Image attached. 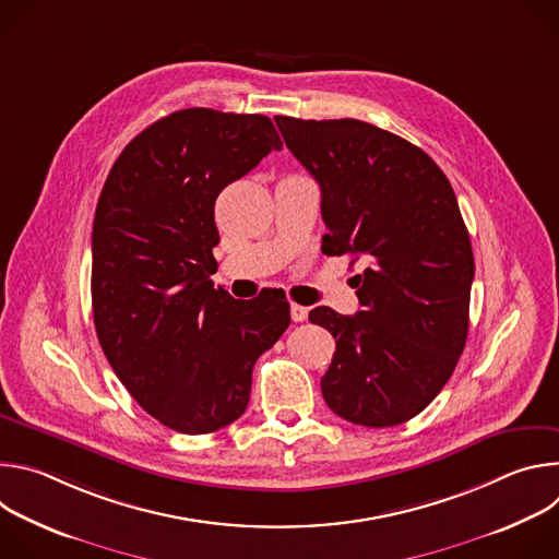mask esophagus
Returning <instances> with one entry per match:
<instances>
[{"label": "esophagus", "instance_id": "obj_1", "mask_svg": "<svg viewBox=\"0 0 559 559\" xmlns=\"http://www.w3.org/2000/svg\"><path fill=\"white\" fill-rule=\"evenodd\" d=\"M289 311H292V321H294V323H302L305 318H307V307H302V305H296V302H292Z\"/></svg>", "mask_w": 559, "mask_h": 559}]
</instances>
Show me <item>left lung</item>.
I'll list each match as a JSON object with an SVG mask.
<instances>
[{
  "mask_svg": "<svg viewBox=\"0 0 559 559\" xmlns=\"http://www.w3.org/2000/svg\"><path fill=\"white\" fill-rule=\"evenodd\" d=\"M274 121L321 186L323 252L365 265L356 316L309 311L336 338L325 403L362 427L407 423L447 384L468 334L475 265L453 188L425 150L371 123Z\"/></svg>",
  "mask_w": 559,
  "mask_h": 559,
  "instance_id": "1",
  "label": "left lung"
}]
</instances>
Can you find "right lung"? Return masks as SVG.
Here are the masks:
<instances>
[{
    "label": "right lung",
    "instance_id": "add662e5",
    "mask_svg": "<svg viewBox=\"0 0 559 559\" xmlns=\"http://www.w3.org/2000/svg\"><path fill=\"white\" fill-rule=\"evenodd\" d=\"M281 136L270 117L177 110L119 154L93 225V316L134 401L179 433L241 418L252 369L289 328L285 294L214 289V203Z\"/></svg>",
    "mask_w": 559,
    "mask_h": 559
}]
</instances>
